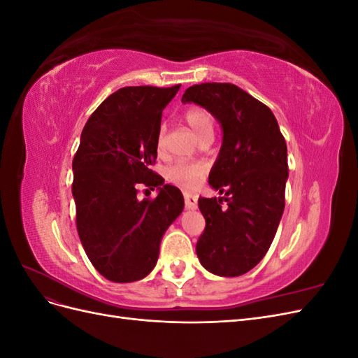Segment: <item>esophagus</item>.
<instances>
[{"mask_svg": "<svg viewBox=\"0 0 358 358\" xmlns=\"http://www.w3.org/2000/svg\"><path fill=\"white\" fill-rule=\"evenodd\" d=\"M183 199H185L187 209H197V197L191 196V194H183Z\"/></svg>", "mask_w": 358, "mask_h": 358, "instance_id": "obj_1", "label": "esophagus"}]
</instances>
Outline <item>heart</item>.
Masks as SVG:
<instances>
[{"mask_svg": "<svg viewBox=\"0 0 358 358\" xmlns=\"http://www.w3.org/2000/svg\"><path fill=\"white\" fill-rule=\"evenodd\" d=\"M185 121L192 128L194 134L197 136L200 142H206V140H212L215 134V124L212 115L203 109V107H191L185 112ZM166 134L167 127L166 124H161L157 133V146L158 149H162L166 145ZM204 176V167L197 162H188V161H178L175 164H171L166 170V178L176 183V185L192 189L196 188L201 182Z\"/></svg>", "mask_w": 358, "mask_h": 358, "instance_id": "obj_1", "label": "heart"}]
</instances>
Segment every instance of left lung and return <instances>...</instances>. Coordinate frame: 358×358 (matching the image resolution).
<instances>
[{"label": "left lung", "mask_w": 358, "mask_h": 358, "mask_svg": "<svg viewBox=\"0 0 358 358\" xmlns=\"http://www.w3.org/2000/svg\"><path fill=\"white\" fill-rule=\"evenodd\" d=\"M182 103L210 112L222 128V146L209 183L224 194L199 199L206 229L196 246L210 273L234 278L262 262L285 208L287 143L266 104L233 83L189 86ZM226 206H221L222 200Z\"/></svg>", "instance_id": "1"}]
</instances>
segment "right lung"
<instances>
[{"label":"right lung","mask_w":358,"mask_h":358,"mask_svg":"<svg viewBox=\"0 0 358 358\" xmlns=\"http://www.w3.org/2000/svg\"><path fill=\"white\" fill-rule=\"evenodd\" d=\"M179 88L117 90L82 131L73 158L76 225L90 262L112 282H134L152 272L162 236L183 210L182 192L149 169L162 110ZM138 185L157 187L159 196L138 201Z\"/></svg>","instance_id":"add662e5"}]
</instances>
